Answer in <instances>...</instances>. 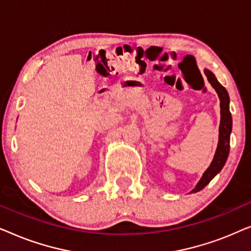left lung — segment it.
<instances>
[{
    "label": "left lung",
    "instance_id": "1",
    "mask_svg": "<svg viewBox=\"0 0 251 251\" xmlns=\"http://www.w3.org/2000/svg\"><path fill=\"white\" fill-rule=\"evenodd\" d=\"M205 76L208 77L209 83L212 85V88L217 91L219 100H221V125H219V140L214 160L210 164V167L205 170L203 176L199 181L197 187L192 191V193L201 191L202 188L207 186L210 183V180L217 175L227 160L228 152H229V135L232 131V116L229 112V97L226 89L217 81L212 72L204 70Z\"/></svg>",
    "mask_w": 251,
    "mask_h": 251
}]
</instances>
